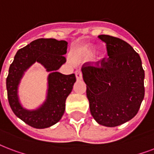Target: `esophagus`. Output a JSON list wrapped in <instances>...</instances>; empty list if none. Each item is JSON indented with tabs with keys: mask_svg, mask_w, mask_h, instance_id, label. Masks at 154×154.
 Instances as JSON below:
<instances>
[{
	"mask_svg": "<svg viewBox=\"0 0 154 154\" xmlns=\"http://www.w3.org/2000/svg\"><path fill=\"white\" fill-rule=\"evenodd\" d=\"M75 74H76V78H77V80L82 79V73L80 70H77V71L75 72Z\"/></svg>",
	"mask_w": 154,
	"mask_h": 154,
	"instance_id": "1",
	"label": "esophagus"
}]
</instances>
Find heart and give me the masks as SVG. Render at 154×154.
Segmentation results:
<instances>
[{
	"label": "heart",
	"instance_id": "b5f03b06",
	"mask_svg": "<svg viewBox=\"0 0 154 154\" xmlns=\"http://www.w3.org/2000/svg\"><path fill=\"white\" fill-rule=\"evenodd\" d=\"M88 51H89L90 53H93V52L94 51V49L93 48H88ZM69 60L71 62L73 61V58L72 57V56H69Z\"/></svg>",
	"mask_w": 154,
	"mask_h": 154
}]
</instances>
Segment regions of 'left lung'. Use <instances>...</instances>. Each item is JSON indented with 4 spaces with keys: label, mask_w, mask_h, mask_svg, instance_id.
Here are the masks:
<instances>
[{
    "label": "left lung",
    "mask_w": 154,
    "mask_h": 154,
    "mask_svg": "<svg viewBox=\"0 0 154 154\" xmlns=\"http://www.w3.org/2000/svg\"><path fill=\"white\" fill-rule=\"evenodd\" d=\"M109 58L100 68H82L90 113L98 124L116 127L132 119L145 96V71L139 54L120 38L98 36Z\"/></svg>",
    "instance_id": "left-lung-1"
}]
</instances>
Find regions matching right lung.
I'll return each mask as SVG.
<instances>
[{
    "mask_svg": "<svg viewBox=\"0 0 154 154\" xmlns=\"http://www.w3.org/2000/svg\"><path fill=\"white\" fill-rule=\"evenodd\" d=\"M68 43L56 38H38L19 49L10 64L6 78L8 100L17 118L35 128H47L60 120L65 110V101L76 82L74 73L57 72L66 62ZM35 63H40L49 72L46 98L35 109H25L19 98L18 90L22 77Z\"/></svg>",
    "mask_w": 154,
    "mask_h": 154,
    "instance_id": "right-lung-1",
    "label": "right lung"
}]
</instances>
